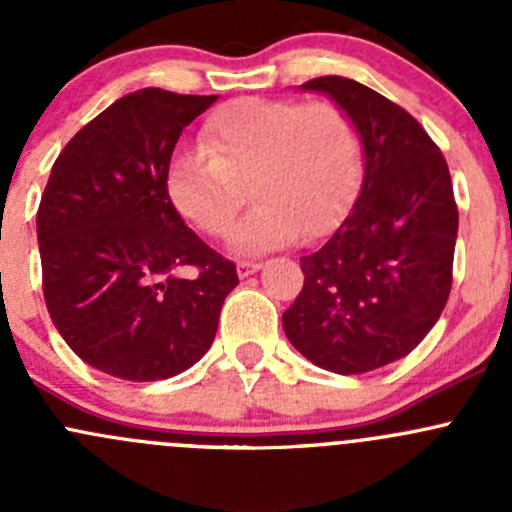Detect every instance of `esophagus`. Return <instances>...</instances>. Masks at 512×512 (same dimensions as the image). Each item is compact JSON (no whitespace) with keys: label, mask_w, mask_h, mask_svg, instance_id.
<instances>
[{"label":"esophagus","mask_w":512,"mask_h":512,"mask_svg":"<svg viewBox=\"0 0 512 512\" xmlns=\"http://www.w3.org/2000/svg\"><path fill=\"white\" fill-rule=\"evenodd\" d=\"M260 262H237V275L240 277H247V275H252V272H257L260 270Z\"/></svg>","instance_id":"1"}]
</instances>
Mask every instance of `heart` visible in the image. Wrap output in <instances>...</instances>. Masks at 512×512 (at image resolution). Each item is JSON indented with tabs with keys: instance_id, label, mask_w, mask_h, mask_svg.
<instances>
[{
	"instance_id": "1",
	"label": "heart",
	"mask_w": 512,
	"mask_h": 512,
	"mask_svg": "<svg viewBox=\"0 0 512 512\" xmlns=\"http://www.w3.org/2000/svg\"><path fill=\"white\" fill-rule=\"evenodd\" d=\"M250 180L257 205L232 235L240 252H265L324 235L352 208L361 183V143L332 101L235 98L203 128V146L168 163L173 208L210 237L235 225Z\"/></svg>"
}]
</instances>
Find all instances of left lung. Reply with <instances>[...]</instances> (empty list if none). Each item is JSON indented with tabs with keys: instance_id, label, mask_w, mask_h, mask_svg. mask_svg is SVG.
Here are the masks:
<instances>
[{
	"instance_id": "1",
	"label": "left lung",
	"mask_w": 512,
	"mask_h": 512,
	"mask_svg": "<svg viewBox=\"0 0 512 512\" xmlns=\"http://www.w3.org/2000/svg\"><path fill=\"white\" fill-rule=\"evenodd\" d=\"M302 89L352 118L364 180L339 230L299 260L304 287L282 327L312 364L366 374L414 352L446 307L458 235L451 173L421 123L369 86L319 76Z\"/></svg>"
}]
</instances>
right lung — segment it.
<instances>
[{"label":"right lung","instance_id":"obj_1","mask_svg":"<svg viewBox=\"0 0 512 512\" xmlns=\"http://www.w3.org/2000/svg\"><path fill=\"white\" fill-rule=\"evenodd\" d=\"M215 101L163 89L118 98L66 143L41 195L51 322L71 352L116 379H170L203 359L240 282L165 190L180 133ZM180 266L196 275L178 278Z\"/></svg>","mask_w":512,"mask_h":512}]
</instances>
